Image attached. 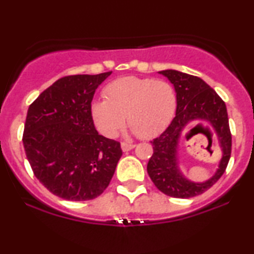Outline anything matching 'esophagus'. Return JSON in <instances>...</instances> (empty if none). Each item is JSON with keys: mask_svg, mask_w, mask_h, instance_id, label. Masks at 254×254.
I'll use <instances>...</instances> for the list:
<instances>
[{"mask_svg": "<svg viewBox=\"0 0 254 254\" xmlns=\"http://www.w3.org/2000/svg\"><path fill=\"white\" fill-rule=\"evenodd\" d=\"M134 147L135 144L133 143H127V142H123V143H121V149H123V151H129Z\"/></svg>", "mask_w": 254, "mask_h": 254, "instance_id": "34e87169", "label": "esophagus"}]
</instances>
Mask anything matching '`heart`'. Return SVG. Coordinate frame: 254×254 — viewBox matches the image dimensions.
<instances>
[{"label": "heart", "instance_id": "heart-1", "mask_svg": "<svg viewBox=\"0 0 254 254\" xmlns=\"http://www.w3.org/2000/svg\"><path fill=\"white\" fill-rule=\"evenodd\" d=\"M103 96L105 100L92 103L91 113L107 137H114L124 127L125 117L137 136L154 137L169 126L177 110L176 90L162 79L124 76L110 82Z\"/></svg>", "mask_w": 254, "mask_h": 254}]
</instances>
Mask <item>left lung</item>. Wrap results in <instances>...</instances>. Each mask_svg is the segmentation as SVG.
<instances>
[{
	"instance_id": "1",
	"label": "left lung",
	"mask_w": 254,
	"mask_h": 254,
	"mask_svg": "<svg viewBox=\"0 0 254 254\" xmlns=\"http://www.w3.org/2000/svg\"><path fill=\"white\" fill-rule=\"evenodd\" d=\"M175 86L177 93L176 117L158 137L150 141L154 154L147 165L148 175L155 186L166 195L189 199L209 190L223 175L231 155V133L225 103L203 79L185 72L159 71ZM207 123L210 133L217 135L222 150L219 169L210 180L203 183L190 182L178 166V145L181 133L190 122ZM204 127V126H203Z\"/></svg>"
}]
</instances>
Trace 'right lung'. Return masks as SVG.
I'll list each match as a JSON object with an SVG mask.
<instances>
[{"mask_svg":"<svg viewBox=\"0 0 254 254\" xmlns=\"http://www.w3.org/2000/svg\"><path fill=\"white\" fill-rule=\"evenodd\" d=\"M112 71L58 79L31 104L23 144L37 179L54 195L69 201L99 196L123 155L118 141L99 135L91 102Z\"/></svg>","mask_w":254,"mask_h":254,"instance_id":"1","label":"right lung"}]
</instances>
